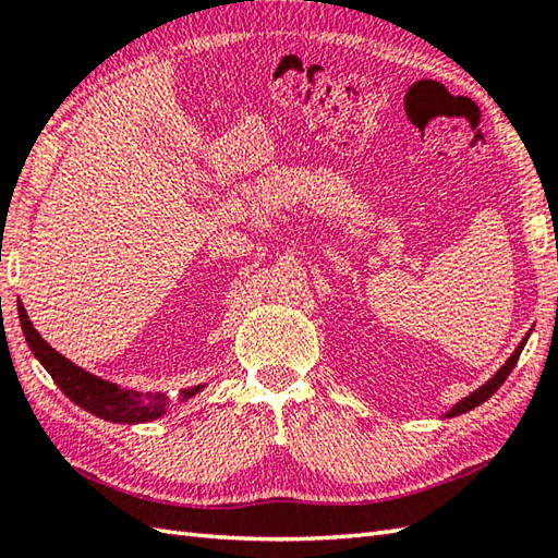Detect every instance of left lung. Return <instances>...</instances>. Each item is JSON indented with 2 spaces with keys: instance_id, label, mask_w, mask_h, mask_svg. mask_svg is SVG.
<instances>
[{
  "instance_id": "8db88e82",
  "label": "left lung",
  "mask_w": 558,
  "mask_h": 558,
  "mask_svg": "<svg viewBox=\"0 0 558 558\" xmlns=\"http://www.w3.org/2000/svg\"><path fill=\"white\" fill-rule=\"evenodd\" d=\"M530 333H532V329L525 333V338H522V341L518 343V348L515 351L510 353V357L506 360L504 365H500L498 369H496V375H490L482 387L478 389H474L472 395H466V397H462L460 401L457 403H452L450 409H447L445 413H442V418H452V416H462V413H466V411H472V409H476V407H482V403L486 401V399H490L498 391V387L504 385L506 381V377L512 373V367H515V363H518V357H520V353H522V348H525V343H527V338H530Z\"/></svg>"
}]
</instances>
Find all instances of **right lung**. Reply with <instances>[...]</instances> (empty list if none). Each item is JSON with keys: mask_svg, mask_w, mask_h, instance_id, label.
Listing matches in <instances>:
<instances>
[{"mask_svg": "<svg viewBox=\"0 0 558 558\" xmlns=\"http://www.w3.org/2000/svg\"><path fill=\"white\" fill-rule=\"evenodd\" d=\"M19 322L24 329L26 343L31 353L36 355L38 363L48 369V375L54 379V385L62 389V395L72 399L76 407L94 413V416L111 421V423H149L157 421L173 409V401L161 395V391H137V389H123L116 381H108L98 375L86 373L84 367L74 365L72 360L60 355L54 348L43 341L40 333L33 329L24 304L19 302ZM207 385H195L179 391V403L201 395Z\"/></svg>", "mask_w": 558, "mask_h": 558, "instance_id": "add662e5", "label": "right lung"}]
</instances>
